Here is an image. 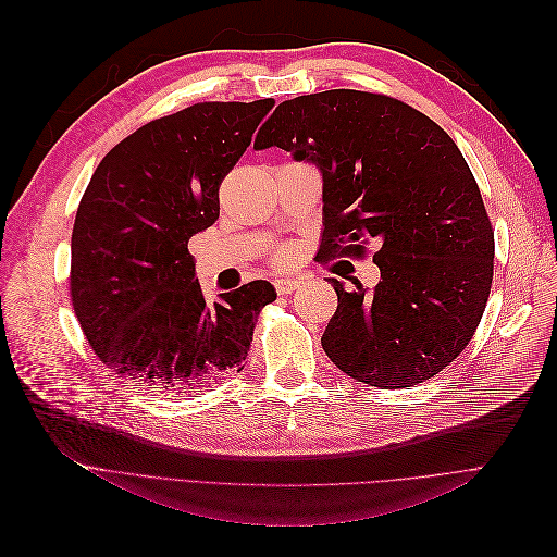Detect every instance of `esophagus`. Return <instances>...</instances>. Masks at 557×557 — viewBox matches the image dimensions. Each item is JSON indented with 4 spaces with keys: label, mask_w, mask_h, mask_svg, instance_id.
Instances as JSON below:
<instances>
[{
    "label": "esophagus",
    "mask_w": 557,
    "mask_h": 557,
    "mask_svg": "<svg viewBox=\"0 0 557 557\" xmlns=\"http://www.w3.org/2000/svg\"><path fill=\"white\" fill-rule=\"evenodd\" d=\"M299 278H276L274 281V288H276V293L278 295H290V293H295L297 288H299Z\"/></svg>",
    "instance_id": "34e87169"
}]
</instances>
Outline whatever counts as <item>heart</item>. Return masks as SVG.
Instances as JSON below:
<instances>
[{"label":"heart","mask_w":557,"mask_h":557,"mask_svg":"<svg viewBox=\"0 0 557 557\" xmlns=\"http://www.w3.org/2000/svg\"><path fill=\"white\" fill-rule=\"evenodd\" d=\"M295 258H297V250H295L293 246H283V248H278V250L274 252L272 262H274L276 267H288Z\"/></svg>","instance_id":"obj_1"}]
</instances>
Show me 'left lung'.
<instances>
[{"label": "left lung", "mask_w": 557, "mask_h": 557, "mask_svg": "<svg viewBox=\"0 0 557 557\" xmlns=\"http://www.w3.org/2000/svg\"><path fill=\"white\" fill-rule=\"evenodd\" d=\"M272 146L323 172L320 264L364 260L379 244L374 290L330 278L339 307L320 339L327 358L381 391L440 374L474 336L493 285L495 232L460 148L401 99L346 88L278 104L252 148Z\"/></svg>", "instance_id": "8db88e82"}]
</instances>
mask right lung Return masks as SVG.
<instances>
[{
    "instance_id": "add662e5",
    "label": "right lung",
    "mask_w": 557,
    "mask_h": 557,
    "mask_svg": "<svg viewBox=\"0 0 557 557\" xmlns=\"http://www.w3.org/2000/svg\"><path fill=\"white\" fill-rule=\"evenodd\" d=\"M274 99L201 102L113 146L81 197L70 295L95 356L164 393H199L242 372L276 293L250 281L213 305L195 278L193 234L221 213L223 178Z\"/></svg>"
}]
</instances>
